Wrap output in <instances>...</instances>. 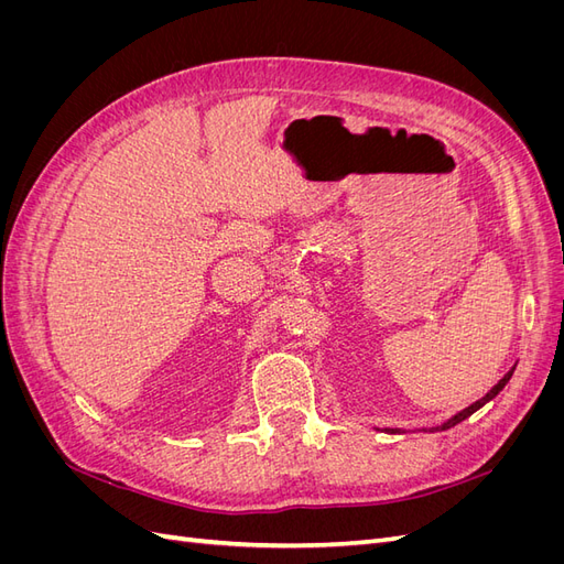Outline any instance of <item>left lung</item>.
Returning a JSON list of instances; mask_svg holds the SVG:
<instances>
[{
  "mask_svg": "<svg viewBox=\"0 0 564 564\" xmlns=\"http://www.w3.org/2000/svg\"><path fill=\"white\" fill-rule=\"evenodd\" d=\"M513 371H516V367L513 369H510L508 373H503V379L497 383V386H494L489 392H487V395L482 398V400H477V402H473L470 406H466L464 409V412H458V414H454L452 419H447L445 423H442V425H435V429L433 431H447V429H454V425L456 423H460V421H464V419H468L470 414H475L477 412V409H480V406H485L489 400H494V398H497L499 395V392L506 388V383L510 381V377H513ZM390 431V429H388ZM390 433H398V431H390Z\"/></svg>",
  "mask_w": 564,
  "mask_h": 564,
  "instance_id": "left-lung-1",
  "label": "left lung"
}]
</instances>
